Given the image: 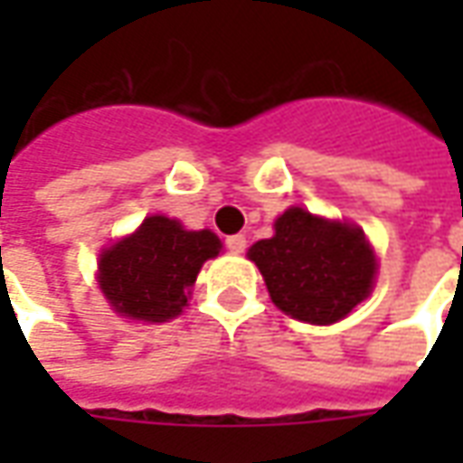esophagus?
Returning <instances> with one entry per match:
<instances>
[{"instance_id":"obj_1","label":"esophagus","mask_w":463,"mask_h":463,"mask_svg":"<svg viewBox=\"0 0 463 463\" xmlns=\"http://www.w3.org/2000/svg\"><path fill=\"white\" fill-rule=\"evenodd\" d=\"M245 245H248L245 235H231V238H225V248L231 252H235V255H241V252L245 250Z\"/></svg>"}]
</instances>
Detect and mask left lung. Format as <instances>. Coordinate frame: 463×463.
<instances>
[{"instance_id": "obj_1", "label": "left lung", "mask_w": 463, "mask_h": 463, "mask_svg": "<svg viewBox=\"0 0 463 463\" xmlns=\"http://www.w3.org/2000/svg\"><path fill=\"white\" fill-rule=\"evenodd\" d=\"M248 258L262 272L270 300L310 325L347 317L367 300L377 275V258L362 228L302 208L282 213L275 235L255 242Z\"/></svg>"}]
</instances>
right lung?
Instances as JSON below:
<instances>
[{"label":"right lung","instance_id":"right-lung-1","mask_svg":"<svg viewBox=\"0 0 463 463\" xmlns=\"http://www.w3.org/2000/svg\"><path fill=\"white\" fill-rule=\"evenodd\" d=\"M211 231H185L165 215H148L99 258V285L128 320L168 322L188 305L203 262L221 252Z\"/></svg>","mask_w":463,"mask_h":463}]
</instances>
